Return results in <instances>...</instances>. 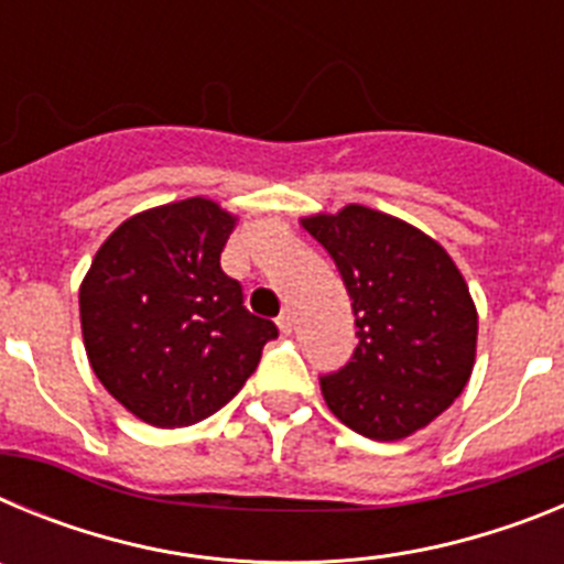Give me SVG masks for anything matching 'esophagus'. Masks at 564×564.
<instances>
[{"mask_svg":"<svg viewBox=\"0 0 564 564\" xmlns=\"http://www.w3.org/2000/svg\"><path fill=\"white\" fill-rule=\"evenodd\" d=\"M276 325H279V330H282V333H291L293 330V313L291 311L279 313Z\"/></svg>","mask_w":564,"mask_h":564,"instance_id":"1","label":"esophagus"}]
</instances>
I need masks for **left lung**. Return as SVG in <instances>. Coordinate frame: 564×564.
I'll use <instances>...</instances> for the list:
<instances>
[{
    "instance_id": "1",
    "label": "left lung",
    "mask_w": 564,
    "mask_h": 564,
    "mask_svg": "<svg viewBox=\"0 0 564 564\" xmlns=\"http://www.w3.org/2000/svg\"><path fill=\"white\" fill-rule=\"evenodd\" d=\"M305 231L325 246L356 313V352L322 376L333 415L372 441L423 430L468 383L477 311L466 279L435 239L367 206L313 214Z\"/></svg>"
}]
</instances>
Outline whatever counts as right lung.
<instances>
[{"mask_svg":"<svg viewBox=\"0 0 564 564\" xmlns=\"http://www.w3.org/2000/svg\"><path fill=\"white\" fill-rule=\"evenodd\" d=\"M237 217L206 197L115 228L78 291L93 372L134 417L174 430L226 406L276 325L242 305L220 253Z\"/></svg>","mask_w":564,"mask_h":564,"instance_id":"right-lung-1","label":"right lung"}]
</instances>
